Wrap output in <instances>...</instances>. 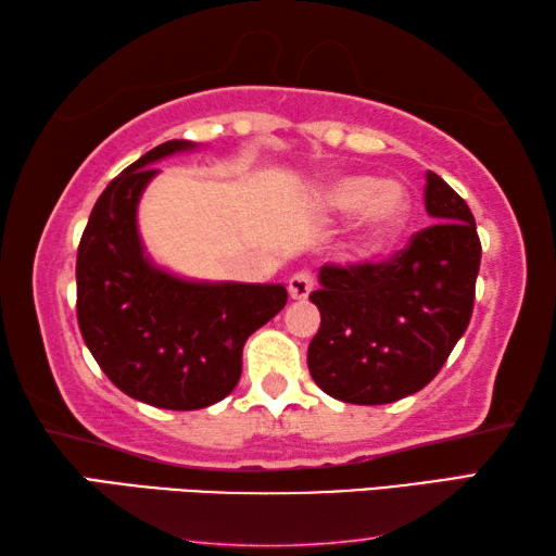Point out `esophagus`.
<instances>
[{"label": "esophagus", "mask_w": 556, "mask_h": 556, "mask_svg": "<svg viewBox=\"0 0 556 556\" xmlns=\"http://www.w3.org/2000/svg\"><path fill=\"white\" fill-rule=\"evenodd\" d=\"M312 289H314L312 271L301 269V271H296V275L289 277V296L291 299H296V301L306 299L308 294H312Z\"/></svg>", "instance_id": "obj_1"}]
</instances>
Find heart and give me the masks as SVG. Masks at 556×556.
I'll use <instances>...</instances> for the list:
<instances>
[{
	"mask_svg": "<svg viewBox=\"0 0 556 556\" xmlns=\"http://www.w3.org/2000/svg\"><path fill=\"white\" fill-rule=\"evenodd\" d=\"M324 208L333 213H357L355 248L372 255L400 238L412 218L409 191L397 181H378L368 174L336 178L321 193Z\"/></svg>",
	"mask_w": 556,
	"mask_h": 556,
	"instance_id": "obj_1",
	"label": "heart"
}]
</instances>
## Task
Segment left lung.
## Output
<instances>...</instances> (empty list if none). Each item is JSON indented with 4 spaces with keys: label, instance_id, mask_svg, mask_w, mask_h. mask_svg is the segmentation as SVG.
<instances>
[{
    "label": "left lung",
    "instance_id": "obj_1",
    "mask_svg": "<svg viewBox=\"0 0 556 556\" xmlns=\"http://www.w3.org/2000/svg\"><path fill=\"white\" fill-rule=\"evenodd\" d=\"M425 205L434 223L392 257L318 271L308 372L336 400L390 404L419 392L468 328L481 267L473 213L434 172Z\"/></svg>",
    "mask_w": 556,
    "mask_h": 556
}]
</instances>
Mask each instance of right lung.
<instances>
[{"label": "right lung", "mask_w": 556, "mask_h": 556, "mask_svg": "<svg viewBox=\"0 0 556 556\" xmlns=\"http://www.w3.org/2000/svg\"><path fill=\"white\" fill-rule=\"evenodd\" d=\"M172 139L112 178L90 213L75 262L78 326L110 382L162 409H203L235 390L242 345L287 304L281 285H205L154 267L137 232V203Z\"/></svg>", "instance_id": "1"}]
</instances>
